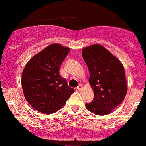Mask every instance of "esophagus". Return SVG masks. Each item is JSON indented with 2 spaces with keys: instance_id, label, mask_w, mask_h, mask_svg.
<instances>
[{
  "instance_id": "obj_1",
  "label": "esophagus",
  "mask_w": 146,
  "mask_h": 146,
  "mask_svg": "<svg viewBox=\"0 0 146 146\" xmlns=\"http://www.w3.org/2000/svg\"><path fill=\"white\" fill-rule=\"evenodd\" d=\"M77 90H79V91H81V90H82V85H79L77 87Z\"/></svg>"
}]
</instances>
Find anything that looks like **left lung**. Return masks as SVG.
Returning a JSON list of instances; mask_svg holds the SVG:
<instances>
[{"label": "left lung", "mask_w": 146, "mask_h": 146, "mask_svg": "<svg viewBox=\"0 0 146 146\" xmlns=\"http://www.w3.org/2000/svg\"><path fill=\"white\" fill-rule=\"evenodd\" d=\"M82 55L90 72L94 99L87 109L97 115L109 114L125 99L127 92L125 68L120 61L103 46L85 47Z\"/></svg>", "instance_id": "left-lung-1"}]
</instances>
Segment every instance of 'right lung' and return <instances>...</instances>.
<instances>
[{"label": "right lung", "instance_id": "1", "mask_svg": "<svg viewBox=\"0 0 146 146\" xmlns=\"http://www.w3.org/2000/svg\"><path fill=\"white\" fill-rule=\"evenodd\" d=\"M68 47L54 43L34 55L26 64L21 86L26 100L35 110L52 114L65 105L74 89L59 73Z\"/></svg>", "mask_w": 146, "mask_h": 146}]
</instances>
